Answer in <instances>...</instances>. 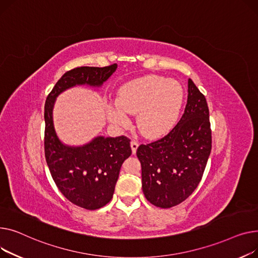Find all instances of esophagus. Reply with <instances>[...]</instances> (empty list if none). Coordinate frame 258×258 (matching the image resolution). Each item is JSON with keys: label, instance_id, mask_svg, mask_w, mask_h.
I'll return each mask as SVG.
<instances>
[{"label": "esophagus", "instance_id": "obj_1", "mask_svg": "<svg viewBox=\"0 0 258 258\" xmlns=\"http://www.w3.org/2000/svg\"><path fill=\"white\" fill-rule=\"evenodd\" d=\"M130 146H131V149H132V153L135 154L136 153V149H138V147H139V143L133 140V141L130 142Z\"/></svg>", "mask_w": 258, "mask_h": 258}]
</instances>
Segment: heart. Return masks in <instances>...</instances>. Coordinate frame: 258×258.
<instances>
[{
  "label": "heart",
  "mask_w": 258,
  "mask_h": 258,
  "mask_svg": "<svg viewBox=\"0 0 258 258\" xmlns=\"http://www.w3.org/2000/svg\"><path fill=\"white\" fill-rule=\"evenodd\" d=\"M183 102V90L175 80L150 75L120 87L117 106L110 116L116 124L125 125L127 115L138 113L136 123L148 139H157L175 125Z\"/></svg>",
  "instance_id": "1"
}]
</instances>
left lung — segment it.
Returning <instances> with one entry per match:
<instances>
[{
    "label": "left lung",
    "mask_w": 258,
    "mask_h": 258,
    "mask_svg": "<svg viewBox=\"0 0 258 258\" xmlns=\"http://www.w3.org/2000/svg\"><path fill=\"white\" fill-rule=\"evenodd\" d=\"M210 151L207 102L188 79L187 103L177 125L163 138L141 145L136 151L146 199L160 208L186 200L200 183Z\"/></svg>",
    "instance_id": "8db88e82"
}]
</instances>
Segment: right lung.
Returning <instances> with one entry per match:
<instances>
[{
	"label": "right lung",
	"mask_w": 258,
	"mask_h": 258,
	"mask_svg": "<svg viewBox=\"0 0 258 258\" xmlns=\"http://www.w3.org/2000/svg\"><path fill=\"white\" fill-rule=\"evenodd\" d=\"M116 63L104 68L80 67L60 78L44 104V156L58 189L73 204L95 210L107 204L113 196L120 166L131 155L127 136H98L83 147H69L57 138L53 125L56 97L67 88L88 84L101 86L115 72Z\"/></svg>",
	"instance_id": "add662e5"
}]
</instances>
